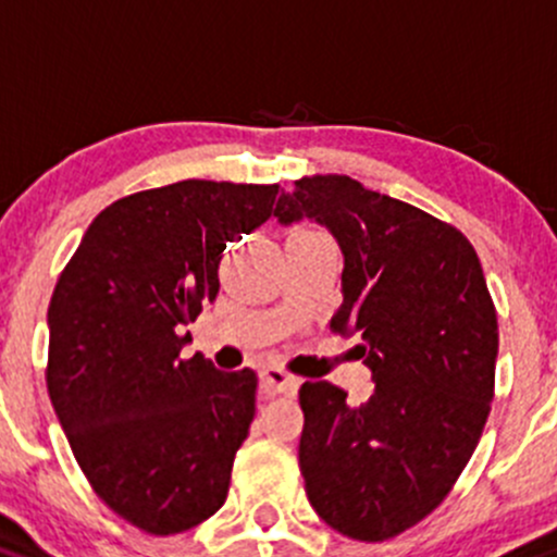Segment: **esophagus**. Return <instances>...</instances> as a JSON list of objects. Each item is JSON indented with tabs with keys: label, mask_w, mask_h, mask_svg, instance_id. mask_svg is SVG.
Returning <instances> with one entry per match:
<instances>
[{
	"label": "esophagus",
	"mask_w": 557,
	"mask_h": 557,
	"mask_svg": "<svg viewBox=\"0 0 557 557\" xmlns=\"http://www.w3.org/2000/svg\"><path fill=\"white\" fill-rule=\"evenodd\" d=\"M299 388V381L290 375H285L277 367H267L261 370V392L263 397H280V394H296Z\"/></svg>",
	"instance_id": "esophagus-1"
}]
</instances>
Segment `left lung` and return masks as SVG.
<instances>
[{
    "label": "left lung",
    "mask_w": 557,
    "mask_h": 557,
    "mask_svg": "<svg viewBox=\"0 0 557 557\" xmlns=\"http://www.w3.org/2000/svg\"><path fill=\"white\" fill-rule=\"evenodd\" d=\"M280 225L312 220L343 252L329 329L359 337L370 399L301 383L299 468L326 525L383 542L430 515L471 460L493 403L498 318L471 242L345 174L296 180Z\"/></svg>",
    "instance_id": "obj_1"
}]
</instances>
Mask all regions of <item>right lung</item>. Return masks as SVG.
Segmentation results:
<instances>
[{
	"instance_id": "add662e5",
	"label": "right lung",
	"mask_w": 557,
	"mask_h": 557,
	"mask_svg": "<svg viewBox=\"0 0 557 557\" xmlns=\"http://www.w3.org/2000/svg\"><path fill=\"white\" fill-rule=\"evenodd\" d=\"M277 185L185 180L119 198L86 228L48 307V394L95 493L171 536L225 504L256 416L252 370L223 372L182 329L214 301L228 242L274 214Z\"/></svg>"
}]
</instances>
